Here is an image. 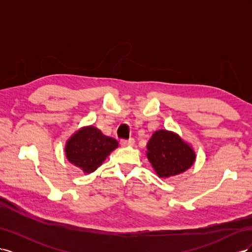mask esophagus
<instances>
[{"instance_id": "34e87169", "label": "esophagus", "mask_w": 252, "mask_h": 252, "mask_svg": "<svg viewBox=\"0 0 252 252\" xmlns=\"http://www.w3.org/2000/svg\"><path fill=\"white\" fill-rule=\"evenodd\" d=\"M134 139H129V140H122L121 141V145L123 147H126V146H132V145H134Z\"/></svg>"}]
</instances>
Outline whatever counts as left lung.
Listing matches in <instances>:
<instances>
[{
  "label": "left lung",
  "instance_id": "8db88e82",
  "mask_svg": "<svg viewBox=\"0 0 252 252\" xmlns=\"http://www.w3.org/2000/svg\"><path fill=\"white\" fill-rule=\"evenodd\" d=\"M147 158L158 177L169 178L184 172L195 159L194 151L178 134L158 130L147 144Z\"/></svg>",
  "mask_w": 252,
  "mask_h": 252
}]
</instances>
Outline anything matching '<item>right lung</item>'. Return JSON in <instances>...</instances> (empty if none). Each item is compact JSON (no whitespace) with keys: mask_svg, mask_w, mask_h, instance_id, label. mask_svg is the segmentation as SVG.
<instances>
[{"mask_svg":"<svg viewBox=\"0 0 252 252\" xmlns=\"http://www.w3.org/2000/svg\"><path fill=\"white\" fill-rule=\"evenodd\" d=\"M119 146L116 139L109 138L95 127L82 128L66 144V156L69 162L84 172H94L112 150Z\"/></svg>","mask_w":252,"mask_h":252,"instance_id":"1","label":"right lung"}]
</instances>
